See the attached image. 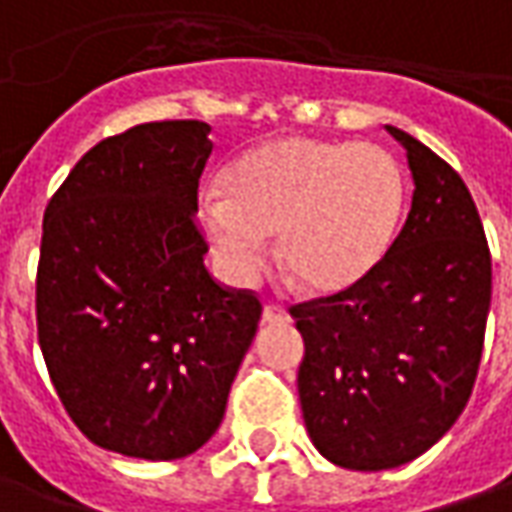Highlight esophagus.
Instances as JSON below:
<instances>
[{
  "label": "esophagus",
  "instance_id": "esophagus-1",
  "mask_svg": "<svg viewBox=\"0 0 512 512\" xmlns=\"http://www.w3.org/2000/svg\"><path fill=\"white\" fill-rule=\"evenodd\" d=\"M262 321L264 324H284V321H290V312L279 304H267L262 310Z\"/></svg>",
  "mask_w": 512,
  "mask_h": 512
}]
</instances>
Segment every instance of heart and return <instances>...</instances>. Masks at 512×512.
<instances>
[{
    "mask_svg": "<svg viewBox=\"0 0 512 512\" xmlns=\"http://www.w3.org/2000/svg\"><path fill=\"white\" fill-rule=\"evenodd\" d=\"M403 205V171L383 146L284 135L242 154L225 194H202L200 219L236 284L259 279L267 233H279L281 262L312 290L335 293L386 256Z\"/></svg>",
    "mask_w": 512,
    "mask_h": 512,
    "instance_id": "1",
    "label": "heart"
}]
</instances>
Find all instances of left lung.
<instances>
[{"mask_svg": "<svg viewBox=\"0 0 512 512\" xmlns=\"http://www.w3.org/2000/svg\"><path fill=\"white\" fill-rule=\"evenodd\" d=\"M414 194L372 273L290 307L304 338L298 400L318 454L386 471L425 454L473 392L490 310V250L468 185L403 129Z\"/></svg>", "mask_w": 512, "mask_h": 512, "instance_id": "left-lung-1", "label": "left lung"}]
</instances>
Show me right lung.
<instances>
[{"mask_svg":"<svg viewBox=\"0 0 512 512\" xmlns=\"http://www.w3.org/2000/svg\"><path fill=\"white\" fill-rule=\"evenodd\" d=\"M208 135L202 120H154L106 137L44 211L41 355L72 423L115 454L166 462L211 440L262 318L202 259Z\"/></svg>","mask_w":512,"mask_h":512,"instance_id":"add662e5","label":"right lung"}]
</instances>
